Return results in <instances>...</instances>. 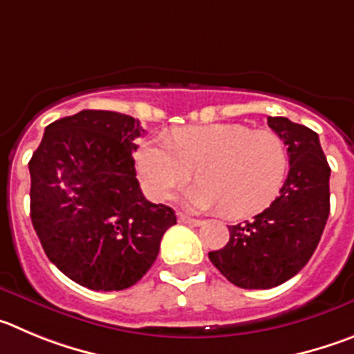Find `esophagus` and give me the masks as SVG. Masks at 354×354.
Returning a JSON list of instances; mask_svg holds the SVG:
<instances>
[{
  "label": "esophagus",
  "instance_id": "obj_1",
  "mask_svg": "<svg viewBox=\"0 0 354 354\" xmlns=\"http://www.w3.org/2000/svg\"><path fill=\"white\" fill-rule=\"evenodd\" d=\"M178 222H181V224H187V225H194V227H197V225L203 224V222L197 221V218H190V216L183 215V213H178Z\"/></svg>",
  "mask_w": 354,
  "mask_h": 354
}]
</instances>
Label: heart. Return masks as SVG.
<instances>
[{"mask_svg":"<svg viewBox=\"0 0 354 354\" xmlns=\"http://www.w3.org/2000/svg\"><path fill=\"white\" fill-rule=\"evenodd\" d=\"M288 148L273 130L240 123L181 127L169 139H151L138 151L146 192L165 201L189 183L199 185L185 203L197 209L222 208L231 218L254 215L275 199L288 173Z\"/></svg>","mask_w":354,"mask_h":354,"instance_id":"1","label":"heart"}]
</instances>
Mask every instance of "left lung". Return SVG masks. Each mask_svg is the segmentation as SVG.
Here are the masks:
<instances>
[{
  "mask_svg": "<svg viewBox=\"0 0 354 354\" xmlns=\"http://www.w3.org/2000/svg\"><path fill=\"white\" fill-rule=\"evenodd\" d=\"M268 127L284 139L289 173L279 197L254 221L229 227V241L209 252L215 268L238 288L270 289L304 268L330 215V165L319 136L282 116Z\"/></svg>",
  "mask_w": 354,
  "mask_h": 354,
  "instance_id": "left-lung-1",
  "label": "left lung"
}]
</instances>
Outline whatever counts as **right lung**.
<instances>
[{
	"mask_svg": "<svg viewBox=\"0 0 354 354\" xmlns=\"http://www.w3.org/2000/svg\"><path fill=\"white\" fill-rule=\"evenodd\" d=\"M139 120L81 111L56 120L30 160L31 222L47 257L77 284L122 291L158 256L173 208L149 203L136 178Z\"/></svg>",
	"mask_w": 354,
	"mask_h": 354,
	"instance_id": "add662e5",
	"label": "right lung"
}]
</instances>
